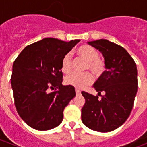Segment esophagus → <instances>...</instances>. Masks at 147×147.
I'll return each instance as SVG.
<instances>
[{
	"mask_svg": "<svg viewBox=\"0 0 147 147\" xmlns=\"http://www.w3.org/2000/svg\"><path fill=\"white\" fill-rule=\"evenodd\" d=\"M75 91H76V95H79V94H80V93H81V91H80L79 89H76V90H75Z\"/></svg>",
	"mask_w": 147,
	"mask_h": 147,
	"instance_id": "obj_1",
	"label": "esophagus"
}]
</instances>
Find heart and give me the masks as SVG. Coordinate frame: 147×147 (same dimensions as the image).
<instances>
[{
  "label": "heart",
  "instance_id": "heart-1",
  "mask_svg": "<svg viewBox=\"0 0 147 147\" xmlns=\"http://www.w3.org/2000/svg\"><path fill=\"white\" fill-rule=\"evenodd\" d=\"M76 53L82 59L87 62L85 71H90L96 76H99L104 72L105 68V62L98 58V52L94 48L82 45L76 50ZM62 71L65 74H68L72 70V57L71 54H67L62 58L61 65ZM65 83L78 89H83L88 85H91L93 78L90 73L82 74L72 73L67 75L65 79Z\"/></svg>",
  "mask_w": 147,
  "mask_h": 147
}]
</instances>
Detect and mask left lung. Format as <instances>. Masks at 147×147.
<instances>
[{
	"instance_id": "obj_1",
	"label": "left lung",
	"mask_w": 147,
	"mask_h": 147,
	"mask_svg": "<svg viewBox=\"0 0 147 147\" xmlns=\"http://www.w3.org/2000/svg\"><path fill=\"white\" fill-rule=\"evenodd\" d=\"M102 53L106 71L93 85L101 95L82 92L85 103L82 108V121L89 129L108 132L119 128L130 115L138 91L136 64L127 51L107 40L88 42Z\"/></svg>"
}]
</instances>
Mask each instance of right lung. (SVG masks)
<instances>
[{
  "label": "right lung",
  "instance_id": "1",
  "mask_svg": "<svg viewBox=\"0 0 147 147\" xmlns=\"http://www.w3.org/2000/svg\"><path fill=\"white\" fill-rule=\"evenodd\" d=\"M80 41L44 38L26 46L14 62L11 85L15 107L33 129L49 130L62 121L63 110L76 93L74 86L62 85V60Z\"/></svg>",
  "mask_w": 147,
  "mask_h": 147
}]
</instances>
